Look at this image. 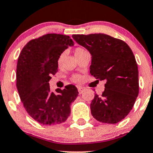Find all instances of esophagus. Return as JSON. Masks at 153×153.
I'll return each instance as SVG.
<instances>
[{
  "mask_svg": "<svg viewBox=\"0 0 153 153\" xmlns=\"http://www.w3.org/2000/svg\"><path fill=\"white\" fill-rule=\"evenodd\" d=\"M78 90L79 94H81L84 91H85V88H82V87H78Z\"/></svg>",
  "mask_w": 153,
  "mask_h": 153,
  "instance_id": "34e87169",
  "label": "esophagus"
}]
</instances>
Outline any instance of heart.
Masks as SVG:
<instances>
[{
	"label": "heart",
	"mask_w": 153,
	"mask_h": 153,
	"mask_svg": "<svg viewBox=\"0 0 153 153\" xmlns=\"http://www.w3.org/2000/svg\"><path fill=\"white\" fill-rule=\"evenodd\" d=\"M86 52L87 51L84 48H82V47H77V48L75 50V52H74L75 56L77 57H78L79 55H80V54H83L84 52ZM62 55H60L58 58V61H57L58 65H60L61 62H62ZM73 80H74L75 82H80V80H81V77L78 75H75L73 77Z\"/></svg>",
	"instance_id": "1"
}]
</instances>
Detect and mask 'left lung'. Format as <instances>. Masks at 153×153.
<instances>
[{
  "mask_svg": "<svg viewBox=\"0 0 153 153\" xmlns=\"http://www.w3.org/2000/svg\"><path fill=\"white\" fill-rule=\"evenodd\" d=\"M72 36L91 53V75L106 81L102 95L95 94L91 103V114L99 122L117 124L130 112L139 94L138 68L132 51L124 41L107 34Z\"/></svg>",
  "mask_w": 153,
  "mask_h": 153,
  "instance_id": "obj_1",
  "label": "left lung"
}]
</instances>
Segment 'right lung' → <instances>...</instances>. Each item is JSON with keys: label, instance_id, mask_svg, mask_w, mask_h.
I'll return each mask as SVG.
<instances>
[{"label": "right lung", "instance_id": "1", "mask_svg": "<svg viewBox=\"0 0 153 153\" xmlns=\"http://www.w3.org/2000/svg\"><path fill=\"white\" fill-rule=\"evenodd\" d=\"M69 36L47 34L31 40L21 52L17 62L16 87L29 115L43 125L65 122L71 114V104L78 96L77 88L50 90L49 81L58 71V58L73 46Z\"/></svg>", "mask_w": 153, "mask_h": 153}]
</instances>
